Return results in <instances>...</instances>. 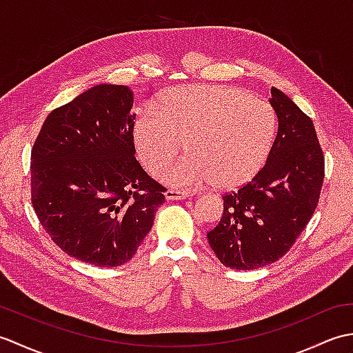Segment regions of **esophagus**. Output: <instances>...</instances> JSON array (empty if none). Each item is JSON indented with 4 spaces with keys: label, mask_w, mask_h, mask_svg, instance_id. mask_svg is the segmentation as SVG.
<instances>
[{
    "label": "esophagus",
    "mask_w": 353,
    "mask_h": 353,
    "mask_svg": "<svg viewBox=\"0 0 353 353\" xmlns=\"http://www.w3.org/2000/svg\"><path fill=\"white\" fill-rule=\"evenodd\" d=\"M165 197H167V200H183L190 197V192L179 191V190H168L165 192Z\"/></svg>",
    "instance_id": "1"
}]
</instances>
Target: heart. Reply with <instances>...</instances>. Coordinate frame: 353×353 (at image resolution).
<instances>
[{"mask_svg":"<svg viewBox=\"0 0 353 353\" xmlns=\"http://www.w3.org/2000/svg\"><path fill=\"white\" fill-rule=\"evenodd\" d=\"M156 109L141 112L134 121V147L142 165L156 172L186 142L190 154L161 174L176 188H238L258 174L274 144L273 106L243 89L182 86L163 95Z\"/></svg>","mask_w":353,"mask_h":353,"instance_id":"b5f03b06","label":"heart"}]
</instances>
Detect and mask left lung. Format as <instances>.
Here are the masks:
<instances>
[{"instance_id":"left-lung-1","label":"left lung","mask_w":353,"mask_h":353,"mask_svg":"<svg viewBox=\"0 0 353 353\" xmlns=\"http://www.w3.org/2000/svg\"><path fill=\"white\" fill-rule=\"evenodd\" d=\"M279 129L267 163L250 182L223 196L220 223L208 232L223 265L254 270L282 258L316 211L325 156L312 119L272 88Z\"/></svg>"}]
</instances>
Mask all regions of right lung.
I'll use <instances>...</instances> for the list:
<instances>
[{
    "instance_id": "right-lung-1",
    "label": "right lung",
    "mask_w": 353,
    "mask_h": 353,
    "mask_svg": "<svg viewBox=\"0 0 353 353\" xmlns=\"http://www.w3.org/2000/svg\"><path fill=\"white\" fill-rule=\"evenodd\" d=\"M133 94L99 85L45 119L32 148V205L59 249L118 267L153 226L165 186L134 157Z\"/></svg>"
}]
</instances>
